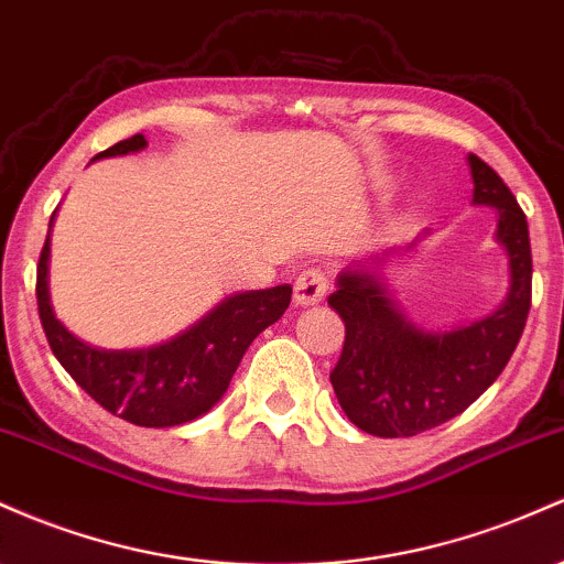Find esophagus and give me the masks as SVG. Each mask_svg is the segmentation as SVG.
Instances as JSON below:
<instances>
[{
  "instance_id": "esophagus-1",
  "label": "esophagus",
  "mask_w": 564,
  "mask_h": 564,
  "mask_svg": "<svg viewBox=\"0 0 564 564\" xmlns=\"http://www.w3.org/2000/svg\"><path fill=\"white\" fill-rule=\"evenodd\" d=\"M326 292H329V278H326V272L318 268L305 270L294 281V302L300 307L318 305V302H324Z\"/></svg>"
}]
</instances>
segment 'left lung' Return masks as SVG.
<instances>
[{"mask_svg": "<svg viewBox=\"0 0 564 564\" xmlns=\"http://www.w3.org/2000/svg\"><path fill=\"white\" fill-rule=\"evenodd\" d=\"M468 165L474 206L495 208V238L509 257L511 286L498 311L453 332L417 329L395 307L382 278L367 270L388 253L339 272L329 296L345 321L332 388L350 423L372 436H417L457 417L498 380L524 332L533 296L528 219L485 160L468 154Z\"/></svg>", "mask_w": 564, "mask_h": 564, "instance_id": "obj_1", "label": "left lung"}]
</instances>
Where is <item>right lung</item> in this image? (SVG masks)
Returning <instances> with one entry per match:
<instances>
[{
    "mask_svg": "<svg viewBox=\"0 0 564 564\" xmlns=\"http://www.w3.org/2000/svg\"><path fill=\"white\" fill-rule=\"evenodd\" d=\"M144 147V135L135 133L93 160L120 158ZM47 259L51 235L36 264V307L53 356L104 410L141 429H171L212 410L230 388L235 369L257 334L275 324L292 302L289 283L232 294L169 343L107 350L83 343L55 318L47 292Z\"/></svg>",
    "mask_w": 564,
    "mask_h": 564,
    "instance_id": "add662e5",
    "label": "right lung"
}]
</instances>
